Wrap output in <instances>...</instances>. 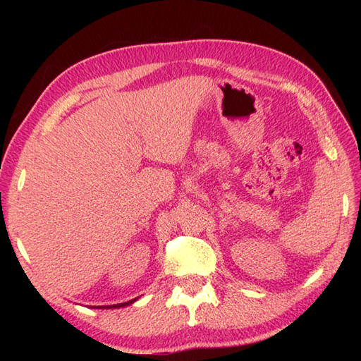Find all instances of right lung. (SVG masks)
<instances>
[{
  "instance_id": "obj_1",
  "label": "right lung",
  "mask_w": 361,
  "mask_h": 361,
  "mask_svg": "<svg viewBox=\"0 0 361 361\" xmlns=\"http://www.w3.org/2000/svg\"><path fill=\"white\" fill-rule=\"evenodd\" d=\"M137 300H138V298H134V300H129V301H126V302L113 304V305H99V307H96V309H118V307H126V305H129V304L135 302Z\"/></svg>"
}]
</instances>
